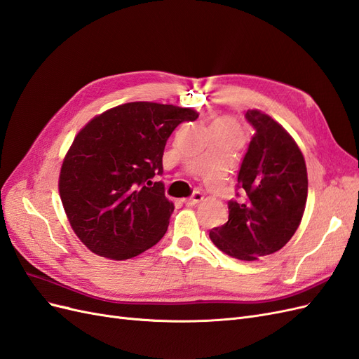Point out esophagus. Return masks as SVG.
<instances>
[{
	"label": "esophagus",
	"instance_id": "1",
	"mask_svg": "<svg viewBox=\"0 0 359 359\" xmlns=\"http://www.w3.org/2000/svg\"><path fill=\"white\" fill-rule=\"evenodd\" d=\"M202 199H203V194H202L201 191H194V193L191 194V198L184 199L182 202L186 203L187 206H193V205H198L199 202H202Z\"/></svg>",
	"mask_w": 359,
	"mask_h": 359
}]
</instances>
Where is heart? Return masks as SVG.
Wrapping results in <instances>:
<instances>
[{
  "label": "heart",
  "instance_id": "b5f03b06",
  "mask_svg": "<svg viewBox=\"0 0 359 359\" xmlns=\"http://www.w3.org/2000/svg\"><path fill=\"white\" fill-rule=\"evenodd\" d=\"M214 126H232L229 121H224V119H222V121H217Z\"/></svg>",
  "mask_w": 359,
  "mask_h": 359
}]
</instances>
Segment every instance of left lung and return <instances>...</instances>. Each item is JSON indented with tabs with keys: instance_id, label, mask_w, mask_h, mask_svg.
Returning <instances> with one entry per match:
<instances>
[{
	"instance_id": "1",
	"label": "left lung",
	"mask_w": 359,
	"mask_h": 359,
	"mask_svg": "<svg viewBox=\"0 0 359 359\" xmlns=\"http://www.w3.org/2000/svg\"><path fill=\"white\" fill-rule=\"evenodd\" d=\"M255 135L238 172V199L227 202L229 219L210 231L215 247L252 262L283 248L306 210V160L295 140L269 115L247 111Z\"/></svg>"
}]
</instances>
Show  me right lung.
<instances>
[{
    "mask_svg": "<svg viewBox=\"0 0 359 359\" xmlns=\"http://www.w3.org/2000/svg\"><path fill=\"white\" fill-rule=\"evenodd\" d=\"M190 107L133 102L97 115L74 137L60 172V196L72 229L93 253L132 259L166 233L173 203L163 173V151Z\"/></svg>",
    "mask_w": 359,
    "mask_h": 359,
    "instance_id": "obj_1",
    "label": "right lung"
}]
</instances>
